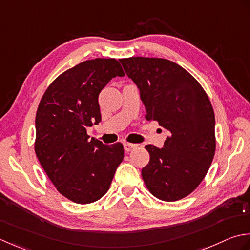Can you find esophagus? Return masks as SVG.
Returning a JSON list of instances; mask_svg holds the SVG:
<instances>
[{"label":"esophagus","mask_w":250,"mask_h":250,"mask_svg":"<svg viewBox=\"0 0 250 250\" xmlns=\"http://www.w3.org/2000/svg\"><path fill=\"white\" fill-rule=\"evenodd\" d=\"M137 147V145H134V144H129V142H125L124 144V149L126 152H130L134 149H136Z\"/></svg>","instance_id":"esophagus-1"}]
</instances>
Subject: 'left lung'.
Here are the masks:
<instances>
[{"label": "left lung", "instance_id": "8db88e82", "mask_svg": "<svg viewBox=\"0 0 250 250\" xmlns=\"http://www.w3.org/2000/svg\"><path fill=\"white\" fill-rule=\"evenodd\" d=\"M140 90L145 118L170 132L164 147L147 145L141 175L152 195L175 202L194 191L215 155V113L201 84L179 64L163 58L120 59Z\"/></svg>", "mask_w": 250, "mask_h": 250}]
</instances>
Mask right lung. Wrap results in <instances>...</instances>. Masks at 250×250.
I'll use <instances>...</instances> for the list:
<instances>
[{
	"label": "right lung",
	"mask_w": 250,
	"mask_h": 250,
	"mask_svg": "<svg viewBox=\"0 0 250 250\" xmlns=\"http://www.w3.org/2000/svg\"><path fill=\"white\" fill-rule=\"evenodd\" d=\"M124 75L114 58L86 60L57 76L40 101L35 154L57 191L74 203L103 197L124 159L123 145H104L86 131L101 121V89L112 78Z\"/></svg>",
	"instance_id": "add662e5"
}]
</instances>
